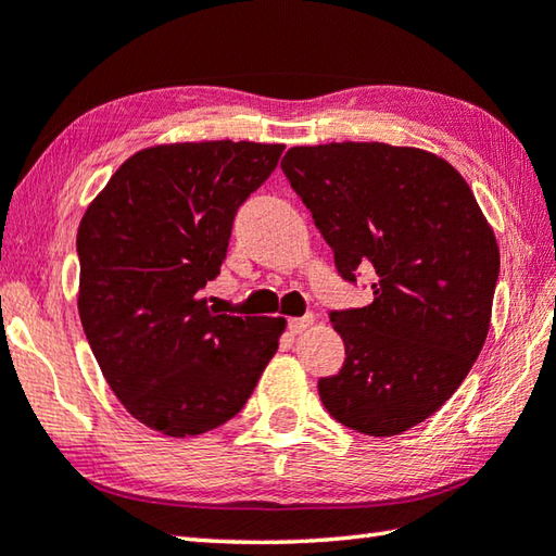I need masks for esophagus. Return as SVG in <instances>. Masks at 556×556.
Masks as SVG:
<instances>
[{
	"label": "esophagus",
	"mask_w": 556,
	"mask_h": 556,
	"mask_svg": "<svg viewBox=\"0 0 556 556\" xmlns=\"http://www.w3.org/2000/svg\"><path fill=\"white\" fill-rule=\"evenodd\" d=\"M313 326V316H304V318H291L289 320V330L294 332V336H299V332H304L306 328Z\"/></svg>",
	"instance_id": "1"
}]
</instances>
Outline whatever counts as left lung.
<instances>
[{
	"instance_id": "obj_1",
	"label": "left lung",
	"mask_w": 556,
	"mask_h": 556,
	"mask_svg": "<svg viewBox=\"0 0 556 556\" xmlns=\"http://www.w3.org/2000/svg\"><path fill=\"white\" fill-rule=\"evenodd\" d=\"M287 179L355 281L371 265L375 301L330 313L345 342L336 377L318 381L342 426L391 438L430 418L469 375L489 336L498 243L464 177L408 146H296Z\"/></svg>"
}]
</instances>
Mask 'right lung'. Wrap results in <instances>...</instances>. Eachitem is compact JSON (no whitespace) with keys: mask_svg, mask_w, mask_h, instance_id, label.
Wrapping results in <instances>:
<instances>
[{"mask_svg":"<svg viewBox=\"0 0 556 556\" xmlns=\"http://www.w3.org/2000/svg\"><path fill=\"white\" fill-rule=\"evenodd\" d=\"M281 143L201 140L138 150L77 230V311L124 408L167 438H194L245 406L285 318L228 316L199 294L220 275L238 206Z\"/></svg>","mask_w":556,"mask_h":556,"instance_id":"add662e5","label":"right lung"}]
</instances>
